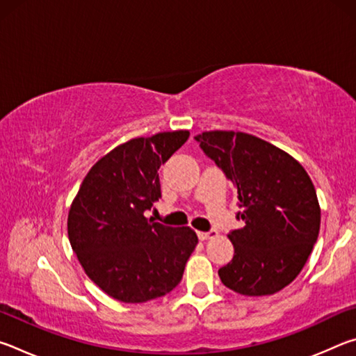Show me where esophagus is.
<instances>
[{
    "mask_svg": "<svg viewBox=\"0 0 356 356\" xmlns=\"http://www.w3.org/2000/svg\"><path fill=\"white\" fill-rule=\"evenodd\" d=\"M216 236H218V232L215 231V229H212V231H209V232H197V237H200V240H209V238H215Z\"/></svg>",
    "mask_w": 356,
    "mask_h": 356,
    "instance_id": "1",
    "label": "esophagus"
}]
</instances>
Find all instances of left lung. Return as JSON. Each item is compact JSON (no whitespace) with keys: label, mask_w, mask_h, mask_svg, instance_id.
Masks as SVG:
<instances>
[{"label":"left lung","mask_w":356,"mask_h":356,"mask_svg":"<svg viewBox=\"0 0 356 356\" xmlns=\"http://www.w3.org/2000/svg\"><path fill=\"white\" fill-rule=\"evenodd\" d=\"M237 188L245 221L227 234L234 257L218 270L222 284L248 297L280 292L297 278L321 229V206L308 172L292 155L243 131L195 136Z\"/></svg>","instance_id":"1"}]
</instances>
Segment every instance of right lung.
Listing matches in <instances>:
<instances>
[{"label": "right lung", "mask_w": 356, "mask_h": 356, "mask_svg": "<svg viewBox=\"0 0 356 356\" xmlns=\"http://www.w3.org/2000/svg\"><path fill=\"white\" fill-rule=\"evenodd\" d=\"M188 130L134 138L102 156L84 177L67 218L72 250L89 280L111 298L144 303L182 280L197 236L144 216L161 197L159 170Z\"/></svg>", "instance_id": "1"}]
</instances>
